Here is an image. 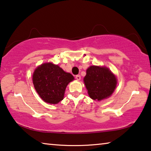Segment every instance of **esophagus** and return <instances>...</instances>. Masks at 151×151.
<instances>
[{"label": "esophagus", "mask_w": 151, "mask_h": 151, "mask_svg": "<svg viewBox=\"0 0 151 151\" xmlns=\"http://www.w3.org/2000/svg\"><path fill=\"white\" fill-rule=\"evenodd\" d=\"M81 76L79 75H76V80H78V81H80L81 80Z\"/></svg>", "instance_id": "1"}]
</instances>
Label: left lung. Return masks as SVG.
Here are the masks:
<instances>
[{
    "label": "left lung",
    "instance_id": "1",
    "mask_svg": "<svg viewBox=\"0 0 151 151\" xmlns=\"http://www.w3.org/2000/svg\"><path fill=\"white\" fill-rule=\"evenodd\" d=\"M84 82L89 96L101 101L111 95L116 86V78L106 67L91 66L86 70Z\"/></svg>",
    "mask_w": 151,
    "mask_h": 151
}]
</instances>
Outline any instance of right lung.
Returning <instances> with one entry per match:
<instances>
[{"instance_id": "obj_1", "label": "right lung", "mask_w": 151, "mask_h": 151, "mask_svg": "<svg viewBox=\"0 0 151 151\" xmlns=\"http://www.w3.org/2000/svg\"><path fill=\"white\" fill-rule=\"evenodd\" d=\"M73 80L71 74L51 63L39 66L32 75L37 93L43 101L50 104H57L63 100L66 86Z\"/></svg>"}]
</instances>
